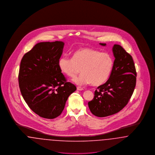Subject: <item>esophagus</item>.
Wrapping results in <instances>:
<instances>
[{"label":"esophagus","mask_w":155,"mask_h":155,"mask_svg":"<svg viewBox=\"0 0 155 155\" xmlns=\"http://www.w3.org/2000/svg\"><path fill=\"white\" fill-rule=\"evenodd\" d=\"M77 89L78 91H82V90H84V89L82 88H81L80 87H77Z\"/></svg>","instance_id":"34e87169"}]
</instances>
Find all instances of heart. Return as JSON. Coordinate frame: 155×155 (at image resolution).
Instances as JSON below:
<instances>
[{
  "mask_svg": "<svg viewBox=\"0 0 155 155\" xmlns=\"http://www.w3.org/2000/svg\"><path fill=\"white\" fill-rule=\"evenodd\" d=\"M113 65L114 59L110 53L87 47L75 50L72 58L64 56L58 61L60 71L70 78L78 74L81 68L82 74L73 80L78 85L102 84L110 77Z\"/></svg>",
  "mask_w": 155,
  "mask_h": 155,
  "instance_id": "obj_1",
  "label": "heart"
}]
</instances>
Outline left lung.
<instances>
[{
	"instance_id": "8db88e82",
	"label": "left lung",
	"mask_w": 155,
	"mask_h": 155,
	"mask_svg": "<svg viewBox=\"0 0 155 155\" xmlns=\"http://www.w3.org/2000/svg\"><path fill=\"white\" fill-rule=\"evenodd\" d=\"M112 51L115 59L110 77L97 88L94 99L88 102L91 113L99 117L121 110L130 99L136 85L137 73L132 56L119 45H114Z\"/></svg>"
}]
</instances>
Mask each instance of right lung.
Masks as SVG:
<instances>
[{"instance_id": "obj_1", "label": "right lung", "mask_w": 155, "mask_h": 155, "mask_svg": "<svg viewBox=\"0 0 155 155\" xmlns=\"http://www.w3.org/2000/svg\"><path fill=\"white\" fill-rule=\"evenodd\" d=\"M64 45L61 41L38 43L21 61L18 83L21 95L30 109L43 118L60 116L68 96L77 89L67 82L58 66Z\"/></svg>"}]
</instances>
